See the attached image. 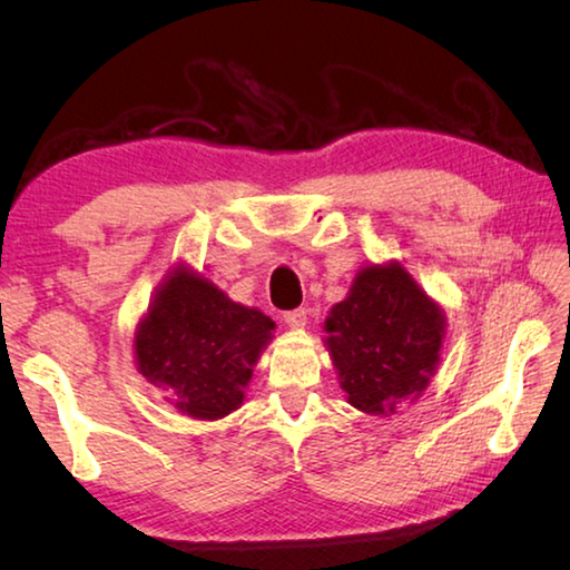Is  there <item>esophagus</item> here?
<instances>
[{"label":"esophagus","mask_w":570,"mask_h":570,"mask_svg":"<svg viewBox=\"0 0 570 570\" xmlns=\"http://www.w3.org/2000/svg\"><path fill=\"white\" fill-rule=\"evenodd\" d=\"M284 322L292 326V330H304V326H306V308H294V312H286Z\"/></svg>","instance_id":"esophagus-1"}]
</instances>
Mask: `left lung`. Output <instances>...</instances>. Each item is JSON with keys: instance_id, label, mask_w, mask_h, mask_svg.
<instances>
[{"instance_id": "8db88e82", "label": "left lung", "mask_w": 570, "mask_h": 570, "mask_svg": "<svg viewBox=\"0 0 570 570\" xmlns=\"http://www.w3.org/2000/svg\"><path fill=\"white\" fill-rule=\"evenodd\" d=\"M324 332L346 402L387 417L438 372L445 314L402 264H372L332 306Z\"/></svg>"}]
</instances>
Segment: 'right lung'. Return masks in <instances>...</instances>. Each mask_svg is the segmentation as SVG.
I'll use <instances>...</instances> for the list:
<instances>
[{
	"instance_id": "1",
	"label": "right lung",
	"mask_w": 570,
	"mask_h": 570,
	"mask_svg": "<svg viewBox=\"0 0 570 570\" xmlns=\"http://www.w3.org/2000/svg\"><path fill=\"white\" fill-rule=\"evenodd\" d=\"M274 326L258 308L230 302L210 278L176 266L135 332V364L178 412L220 420L244 402Z\"/></svg>"
}]
</instances>
